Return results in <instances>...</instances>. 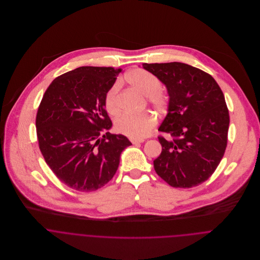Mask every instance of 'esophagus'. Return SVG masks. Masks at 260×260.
Segmentation results:
<instances>
[{
  "label": "esophagus",
  "instance_id": "34e87169",
  "mask_svg": "<svg viewBox=\"0 0 260 260\" xmlns=\"http://www.w3.org/2000/svg\"><path fill=\"white\" fill-rule=\"evenodd\" d=\"M130 141L132 142V144H138V143H143L144 139H130Z\"/></svg>",
  "mask_w": 260,
  "mask_h": 260
}]
</instances>
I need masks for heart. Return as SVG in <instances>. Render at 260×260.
I'll return each instance as SVG.
<instances>
[{
    "mask_svg": "<svg viewBox=\"0 0 260 260\" xmlns=\"http://www.w3.org/2000/svg\"><path fill=\"white\" fill-rule=\"evenodd\" d=\"M125 81L136 91L146 96L149 105L159 113L166 111L168 106V98L164 92L160 90L161 82L155 76L141 69H134L124 76ZM105 108L112 115L119 112L118 90L116 86L111 87L104 99ZM155 124V118L149 113L131 114L124 113L117 118L115 128L118 132L133 138L141 139L147 136Z\"/></svg>",
    "mask_w": 260,
    "mask_h": 260,
    "instance_id": "heart-1",
    "label": "heart"
}]
</instances>
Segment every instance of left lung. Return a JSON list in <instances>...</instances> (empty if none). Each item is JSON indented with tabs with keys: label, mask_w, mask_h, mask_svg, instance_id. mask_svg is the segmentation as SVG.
Masks as SVG:
<instances>
[{
	"label": "left lung",
	"mask_w": 260,
	"mask_h": 260,
	"mask_svg": "<svg viewBox=\"0 0 260 260\" xmlns=\"http://www.w3.org/2000/svg\"><path fill=\"white\" fill-rule=\"evenodd\" d=\"M167 88L168 113L159 127L162 152L156 173L168 184L191 188L215 171L227 146L229 113L211 75L179 62L142 64Z\"/></svg>",
	"instance_id": "1"
}]
</instances>
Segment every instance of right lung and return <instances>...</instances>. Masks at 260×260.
<instances>
[{
	"label": "right lung",
	"instance_id": "add662e5",
	"mask_svg": "<svg viewBox=\"0 0 260 260\" xmlns=\"http://www.w3.org/2000/svg\"><path fill=\"white\" fill-rule=\"evenodd\" d=\"M120 72L85 66L61 75L49 85L38 108L41 153L54 174L75 190L95 191L107 184L122 151L132 145L124 135L108 132L112 122L104 99Z\"/></svg>",
	"mask_w": 260,
	"mask_h": 260
}]
</instances>
